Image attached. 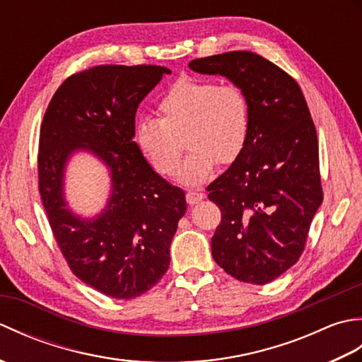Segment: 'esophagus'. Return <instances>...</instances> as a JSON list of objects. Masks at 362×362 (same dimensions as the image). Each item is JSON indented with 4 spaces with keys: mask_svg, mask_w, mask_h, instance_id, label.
Instances as JSON below:
<instances>
[{
    "mask_svg": "<svg viewBox=\"0 0 362 362\" xmlns=\"http://www.w3.org/2000/svg\"><path fill=\"white\" fill-rule=\"evenodd\" d=\"M205 197L204 193H201V191H196V189H189L187 193V202L189 205H194V204H199L202 201V199Z\"/></svg>",
    "mask_w": 362,
    "mask_h": 362,
    "instance_id": "1",
    "label": "esophagus"
}]
</instances>
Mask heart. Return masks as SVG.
Returning a JSON list of instances; mask_svg holds the SVG:
<instances>
[{"label": "heart", "mask_w": 362, "mask_h": 362, "mask_svg": "<svg viewBox=\"0 0 362 362\" xmlns=\"http://www.w3.org/2000/svg\"><path fill=\"white\" fill-rule=\"evenodd\" d=\"M160 119L141 118L135 141L157 173L171 175L180 163L183 141L191 149L177 180L201 185L219 161L233 163L247 144L252 127L250 101L238 86L185 76L177 79L157 104Z\"/></svg>", "instance_id": "obj_1"}]
</instances>
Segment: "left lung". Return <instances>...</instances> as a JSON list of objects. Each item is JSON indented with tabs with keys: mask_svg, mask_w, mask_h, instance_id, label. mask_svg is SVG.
Instances as JSON below:
<instances>
[{
	"mask_svg": "<svg viewBox=\"0 0 362 362\" xmlns=\"http://www.w3.org/2000/svg\"><path fill=\"white\" fill-rule=\"evenodd\" d=\"M188 66L224 76L250 101L247 144L206 188L222 213L211 253L236 280L266 284L297 263L324 199L310 109L298 83L255 52L230 51Z\"/></svg>",
	"mask_w": 362,
	"mask_h": 362,
	"instance_id": "obj_1",
	"label": "left lung"
}]
</instances>
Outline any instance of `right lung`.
Wrapping results in <instances>:
<instances>
[{
    "mask_svg": "<svg viewBox=\"0 0 362 362\" xmlns=\"http://www.w3.org/2000/svg\"><path fill=\"white\" fill-rule=\"evenodd\" d=\"M171 70L99 65L68 78L46 109L38 143V189L54 238L73 274L113 298H135L169 267L185 193L153 171L134 141L138 105ZM88 151L107 168L103 211L82 218L67 206L64 171Z\"/></svg>",
    "mask_w": 362,
    "mask_h": 362,
    "instance_id": "right-lung-1",
    "label": "right lung"
}]
</instances>
